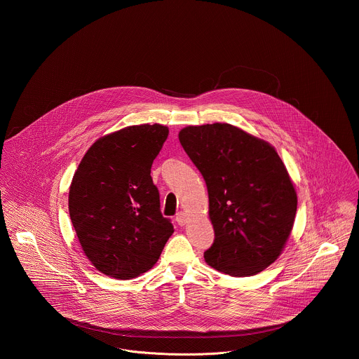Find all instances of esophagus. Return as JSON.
<instances>
[{
    "label": "esophagus",
    "instance_id": "1",
    "mask_svg": "<svg viewBox=\"0 0 359 359\" xmlns=\"http://www.w3.org/2000/svg\"><path fill=\"white\" fill-rule=\"evenodd\" d=\"M175 221L178 222V225H185L187 224V221H188V215L184 212V211H180L178 214H177V217H175Z\"/></svg>",
    "mask_w": 359,
    "mask_h": 359
}]
</instances>
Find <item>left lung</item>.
<instances>
[{
	"label": "left lung",
	"instance_id": "obj_1",
	"mask_svg": "<svg viewBox=\"0 0 359 359\" xmlns=\"http://www.w3.org/2000/svg\"><path fill=\"white\" fill-rule=\"evenodd\" d=\"M205 178L214 243L205 262L231 276H252L282 255L293 229L297 194L275 148L228 123L188 126L178 134Z\"/></svg>",
	"mask_w": 359,
	"mask_h": 359
}]
</instances>
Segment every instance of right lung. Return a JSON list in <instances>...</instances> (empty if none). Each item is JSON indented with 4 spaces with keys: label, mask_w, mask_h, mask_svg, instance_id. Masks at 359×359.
Wrapping results in <instances>:
<instances>
[{
    "label": "right lung",
    "mask_w": 359,
    "mask_h": 359,
    "mask_svg": "<svg viewBox=\"0 0 359 359\" xmlns=\"http://www.w3.org/2000/svg\"><path fill=\"white\" fill-rule=\"evenodd\" d=\"M168 137L161 124L128 126L97 140L69 189V212L84 255L104 275L133 279L157 262L174 232L160 212L151 168Z\"/></svg>",
    "instance_id": "1"
}]
</instances>
